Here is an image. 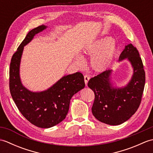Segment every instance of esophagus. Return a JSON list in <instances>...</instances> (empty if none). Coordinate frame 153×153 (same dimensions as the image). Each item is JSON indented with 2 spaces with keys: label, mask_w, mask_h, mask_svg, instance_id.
I'll return each mask as SVG.
<instances>
[{
  "label": "esophagus",
  "mask_w": 153,
  "mask_h": 153,
  "mask_svg": "<svg viewBox=\"0 0 153 153\" xmlns=\"http://www.w3.org/2000/svg\"><path fill=\"white\" fill-rule=\"evenodd\" d=\"M89 79L90 77L89 76H87V75H85V76H84V80H85V83L86 85H87V83H88Z\"/></svg>",
  "instance_id": "obj_1"
}]
</instances>
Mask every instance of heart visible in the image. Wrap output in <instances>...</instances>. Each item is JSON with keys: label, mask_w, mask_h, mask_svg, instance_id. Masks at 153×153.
Instances as JSON below:
<instances>
[{"label": "heart", "mask_w": 153, "mask_h": 153, "mask_svg": "<svg viewBox=\"0 0 153 153\" xmlns=\"http://www.w3.org/2000/svg\"><path fill=\"white\" fill-rule=\"evenodd\" d=\"M117 52V46L112 38L105 37L93 42L84 48L83 56H91L89 66L95 73H102L111 65ZM77 66L82 67L84 61L83 58L77 55L74 58Z\"/></svg>", "instance_id": "heart-1"}]
</instances>
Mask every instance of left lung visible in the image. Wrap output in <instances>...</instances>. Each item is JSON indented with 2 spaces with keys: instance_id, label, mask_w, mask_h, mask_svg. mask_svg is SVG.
Listing matches in <instances>:
<instances>
[{
  "instance_id": "1",
  "label": "left lung",
  "mask_w": 153,
  "mask_h": 153,
  "mask_svg": "<svg viewBox=\"0 0 153 153\" xmlns=\"http://www.w3.org/2000/svg\"><path fill=\"white\" fill-rule=\"evenodd\" d=\"M127 59L133 68L131 79L123 87L112 80V70L91 79L88 87L95 93L92 113L99 121L117 126L126 122L140 105L145 83V73L137 48L129 43L120 54L119 62Z\"/></svg>"
}]
</instances>
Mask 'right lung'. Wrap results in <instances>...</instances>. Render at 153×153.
Segmentation results:
<instances>
[{
  "mask_svg": "<svg viewBox=\"0 0 153 153\" xmlns=\"http://www.w3.org/2000/svg\"><path fill=\"white\" fill-rule=\"evenodd\" d=\"M47 27L42 25L29 32L13 54L10 66V91L13 100L22 114L41 128H49L63 121L71 97L85 87L84 77L80 72L63 76L43 91H31L22 84L19 68L24 47Z\"/></svg>",
  "mask_w": 153,
  "mask_h": 153,
  "instance_id": "1",
  "label": "right lung"
}]
</instances>
